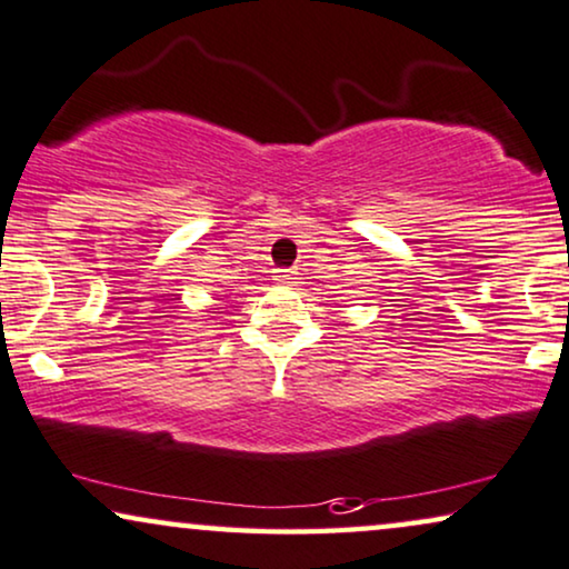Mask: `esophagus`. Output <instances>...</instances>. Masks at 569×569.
Here are the masks:
<instances>
[{"label":"esophagus","mask_w":569,"mask_h":569,"mask_svg":"<svg viewBox=\"0 0 569 569\" xmlns=\"http://www.w3.org/2000/svg\"><path fill=\"white\" fill-rule=\"evenodd\" d=\"M277 282H282V284H292V279H295V271L292 269H277Z\"/></svg>","instance_id":"obj_1"}]
</instances>
